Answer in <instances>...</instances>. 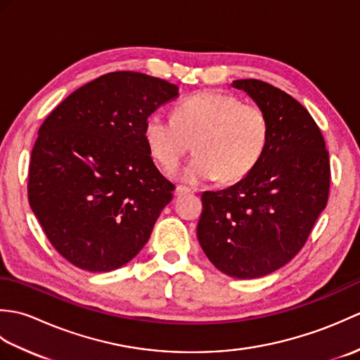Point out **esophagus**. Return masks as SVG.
Instances as JSON below:
<instances>
[{
    "label": "esophagus",
    "instance_id": "34e87169",
    "mask_svg": "<svg viewBox=\"0 0 360 360\" xmlns=\"http://www.w3.org/2000/svg\"><path fill=\"white\" fill-rule=\"evenodd\" d=\"M188 193H192V188L184 187V186L176 187V192H174L176 196H186V195H188Z\"/></svg>",
    "mask_w": 360,
    "mask_h": 360
}]
</instances>
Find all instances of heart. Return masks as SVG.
Instances as JSON below:
<instances>
[{
	"mask_svg": "<svg viewBox=\"0 0 360 360\" xmlns=\"http://www.w3.org/2000/svg\"><path fill=\"white\" fill-rule=\"evenodd\" d=\"M143 139L165 172H174L193 143L196 155L181 173L187 182L218 178L236 182L262 159L269 141V119L257 103L202 91L176 105L173 119L151 114L145 120Z\"/></svg>",
	"mask_w": 360,
	"mask_h": 360,
	"instance_id": "1",
	"label": "heart"
}]
</instances>
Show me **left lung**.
<instances>
[{
	"label": "left lung",
	"mask_w": 360,
	"mask_h": 360,
	"mask_svg": "<svg viewBox=\"0 0 360 360\" xmlns=\"http://www.w3.org/2000/svg\"><path fill=\"white\" fill-rule=\"evenodd\" d=\"M269 119L257 167L235 186L204 192L198 240L213 266L235 278L280 269L304 246L330 195V155L308 110L257 79L235 80Z\"/></svg>",
	"instance_id": "8db88e82"
}]
</instances>
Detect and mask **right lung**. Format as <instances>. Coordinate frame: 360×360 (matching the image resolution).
<instances>
[{
  "label": "right lung",
  "mask_w": 360,
  "mask_h": 360,
  "mask_svg": "<svg viewBox=\"0 0 360 360\" xmlns=\"http://www.w3.org/2000/svg\"><path fill=\"white\" fill-rule=\"evenodd\" d=\"M178 96L167 80L117 71L75 89L44 119L27 198L52 246L74 266L114 271L148 241L174 184L153 162L143 127Z\"/></svg>",
  "instance_id": "right-lung-1"
}]
</instances>
